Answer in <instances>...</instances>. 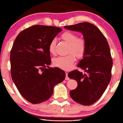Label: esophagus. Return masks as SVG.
I'll return each instance as SVG.
<instances>
[{"label": "esophagus", "mask_w": 123, "mask_h": 123, "mask_svg": "<svg viewBox=\"0 0 123 123\" xmlns=\"http://www.w3.org/2000/svg\"><path fill=\"white\" fill-rule=\"evenodd\" d=\"M66 78H65V79L66 80H68L69 79V78H68V73L67 72H66Z\"/></svg>", "instance_id": "obj_1"}]
</instances>
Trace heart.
<instances>
[{"label":"heart","mask_w":123,"mask_h":123,"mask_svg":"<svg viewBox=\"0 0 123 123\" xmlns=\"http://www.w3.org/2000/svg\"><path fill=\"white\" fill-rule=\"evenodd\" d=\"M61 38L69 44L68 53L69 54L64 56H58L53 59V64L59 68L68 71L72 68L76 60V57L81 58L84 56L86 51V44L84 39L79 38L78 36L72 32L66 31L61 35ZM56 40L53 39L49 42L48 50L51 54L55 53V45Z\"/></svg>","instance_id":"1"}]
</instances>
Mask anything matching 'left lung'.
<instances>
[{
  "mask_svg": "<svg viewBox=\"0 0 123 123\" xmlns=\"http://www.w3.org/2000/svg\"><path fill=\"white\" fill-rule=\"evenodd\" d=\"M66 29L82 33L86 51L77 69L69 72V78L78 83V87L69 92L71 98L79 104L89 105L102 96L111 79L112 59L105 37L95 25L87 22L64 26Z\"/></svg>",
  "mask_w": 123,
  "mask_h": 123,
  "instance_id": "8db88e82",
  "label": "left lung"
}]
</instances>
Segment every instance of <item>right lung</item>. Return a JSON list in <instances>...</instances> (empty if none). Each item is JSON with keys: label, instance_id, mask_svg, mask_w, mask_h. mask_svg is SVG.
Segmentation results:
<instances>
[{"label": "right lung", "instance_id": "1", "mask_svg": "<svg viewBox=\"0 0 123 123\" xmlns=\"http://www.w3.org/2000/svg\"><path fill=\"white\" fill-rule=\"evenodd\" d=\"M62 30L33 25L20 32L14 41L10 53L12 79L22 96L31 103L47 100L55 86L66 77L64 71L49 67V43Z\"/></svg>", "mask_w": 123, "mask_h": 123}]
</instances>
